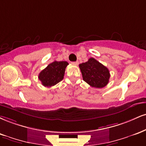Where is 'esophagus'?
<instances>
[{
  "label": "esophagus",
  "mask_w": 146,
  "mask_h": 146,
  "mask_svg": "<svg viewBox=\"0 0 146 146\" xmlns=\"http://www.w3.org/2000/svg\"><path fill=\"white\" fill-rule=\"evenodd\" d=\"M71 64H73V65H78L79 62H72Z\"/></svg>",
  "instance_id": "1"
}]
</instances>
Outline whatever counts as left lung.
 Wrapping results in <instances>:
<instances>
[{"label": "left lung", "instance_id": "1", "mask_svg": "<svg viewBox=\"0 0 146 146\" xmlns=\"http://www.w3.org/2000/svg\"><path fill=\"white\" fill-rule=\"evenodd\" d=\"M79 66L84 81L90 86L102 88L108 85L110 78L109 69L96 59L90 58Z\"/></svg>", "mask_w": 146, "mask_h": 146}]
</instances>
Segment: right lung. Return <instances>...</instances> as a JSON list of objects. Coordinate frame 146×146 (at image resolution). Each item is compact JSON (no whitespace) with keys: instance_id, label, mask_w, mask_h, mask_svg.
I'll use <instances>...</instances> for the list:
<instances>
[{"instance_id":"add662e5","label":"right lung","mask_w":146,"mask_h":146,"mask_svg":"<svg viewBox=\"0 0 146 146\" xmlns=\"http://www.w3.org/2000/svg\"><path fill=\"white\" fill-rule=\"evenodd\" d=\"M68 64L66 61H54L40 72L38 79L45 87H51L63 80L65 68Z\"/></svg>"}]
</instances>
